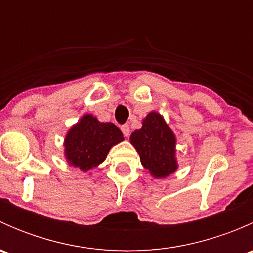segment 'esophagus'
<instances>
[{
    "label": "esophagus",
    "mask_w": 253,
    "mask_h": 253,
    "mask_svg": "<svg viewBox=\"0 0 253 253\" xmlns=\"http://www.w3.org/2000/svg\"><path fill=\"white\" fill-rule=\"evenodd\" d=\"M121 131H122V133H124L125 137H128L129 133H131V129H129L128 125H122Z\"/></svg>",
    "instance_id": "esophagus-1"
}]
</instances>
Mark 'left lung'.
<instances>
[{
  "label": "left lung",
  "instance_id": "8db88e82",
  "mask_svg": "<svg viewBox=\"0 0 253 253\" xmlns=\"http://www.w3.org/2000/svg\"><path fill=\"white\" fill-rule=\"evenodd\" d=\"M129 142L154 178H165L177 170L176 137L159 112L150 111L143 119L142 128L132 132Z\"/></svg>",
  "mask_w": 253,
  "mask_h": 253
}]
</instances>
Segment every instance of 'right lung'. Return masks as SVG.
<instances>
[{"label":"right lung","instance_id":"obj_1","mask_svg":"<svg viewBox=\"0 0 253 253\" xmlns=\"http://www.w3.org/2000/svg\"><path fill=\"white\" fill-rule=\"evenodd\" d=\"M124 141V134L112 122H100L85 114L68 129L65 137V158L68 164L88 172L108 157L114 145Z\"/></svg>","mask_w":253,"mask_h":253}]
</instances>
